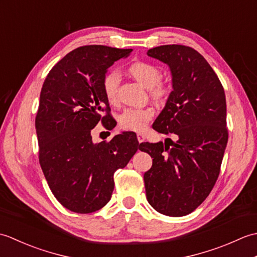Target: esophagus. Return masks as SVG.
Wrapping results in <instances>:
<instances>
[{"instance_id":"1","label":"esophagus","mask_w":257,"mask_h":257,"mask_svg":"<svg viewBox=\"0 0 257 257\" xmlns=\"http://www.w3.org/2000/svg\"><path fill=\"white\" fill-rule=\"evenodd\" d=\"M137 139H138V141H139V143H143V141H145V136L143 135V134H138L137 135Z\"/></svg>"}]
</instances>
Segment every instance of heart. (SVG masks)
I'll list each match as a JSON object with an SVG mask.
<instances>
[{"instance_id":"b5f03b06","label":"heart","mask_w":257,"mask_h":257,"mask_svg":"<svg viewBox=\"0 0 257 257\" xmlns=\"http://www.w3.org/2000/svg\"><path fill=\"white\" fill-rule=\"evenodd\" d=\"M129 76L138 83L149 88V95L154 100L162 102L169 95V86L160 80L161 70L155 64L144 61H137L127 67ZM119 76L116 73H108L102 79V91L109 103H116L118 98ZM155 111L151 107L128 108L123 110L118 118L119 125L125 130L144 132Z\"/></svg>"}]
</instances>
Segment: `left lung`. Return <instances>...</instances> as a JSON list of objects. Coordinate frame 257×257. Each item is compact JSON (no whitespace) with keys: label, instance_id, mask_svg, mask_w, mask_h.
<instances>
[{"label":"left lung","instance_id":"obj_1","mask_svg":"<svg viewBox=\"0 0 257 257\" xmlns=\"http://www.w3.org/2000/svg\"><path fill=\"white\" fill-rule=\"evenodd\" d=\"M148 56L167 64L172 88L154 122L160 134L177 141L145 143L140 150L154 158L144 176L147 200L161 214L183 216L210 194L220 174L227 144L224 89L205 58L184 45H162Z\"/></svg>","mask_w":257,"mask_h":257}]
</instances>
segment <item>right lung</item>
<instances>
[{"mask_svg": "<svg viewBox=\"0 0 257 257\" xmlns=\"http://www.w3.org/2000/svg\"><path fill=\"white\" fill-rule=\"evenodd\" d=\"M133 50L103 45L76 48L62 58L43 84L35 118L38 159L54 196L66 209L86 214L111 198L113 173L127 166L140 147L122 133L92 143L91 129L110 110L102 91L107 69Z\"/></svg>", "mask_w": 257, "mask_h": 257, "instance_id": "add662e5", "label": "right lung"}]
</instances>
